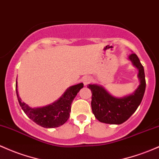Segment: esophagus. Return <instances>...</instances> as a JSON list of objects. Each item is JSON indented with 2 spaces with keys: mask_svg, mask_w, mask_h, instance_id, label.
<instances>
[{
  "mask_svg": "<svg viewBox=\"0 0 159 159\" xmlns=\"http://www.w3.org/2000/svg\"><path fill=\"white\" fill-rule=\"evenodd\" d=\"M83 81H84V85H87V84H88L89 83L91 82L92 78H90V77H89V76H86V77H84V78Z\"/></svg>",
  "mask_w": 159,
  "mask_h": 159,
  "instance_id": "1",
  "label": "esophagus"
}]
</instances>
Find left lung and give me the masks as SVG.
Segmentation results:
<instances>
[{"mask_svg": "<svg viewBox=\"0 0 159 159\" xmlns=\"http://www.w3.org/2000/svg\"><path fill=\"white\" fill-rule=\"evenodd\" d=\"M129 60L139 71V85L132 94L116 98L108 93L102 86L97 84H89L88 86L92 92V111L100 122L121 125L135 112L142 101L146 90L143 66L135 53L130 54Z\"/></svg>", "mask_w": 159, "mask_h": 159, "instance_id": "obj_1", "label": "left lung"}]
</instances>
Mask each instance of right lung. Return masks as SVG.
Instances as JSON below:
<instances>
[{
	"instance_id": "obj_1",
	"label": "right lung",
	"mask_w": 159,
	"mask_h": 159,
	"mask_svg": "<svg viewBox=\"0 0 159 159\" xmlns=\"http://www.w3.org/2000/svg\"><path fill=\"white\" fill-rule=\"evenodd\" d=\"M83 87V83L69 87L66 89L62 97L53 103L34 109L21 101L17 91V81L16 84V91L21 108L30 119L43 128H53L61 126L69 119L73 99Z\"/></svg>"
}]
</instances>
